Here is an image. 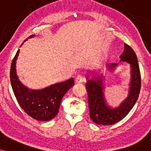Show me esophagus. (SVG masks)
I'll return each mask as SVG.
<instances>
[{"mask_svg":"<svg viewBox=\"0 0 151 151\" xmlns=\"http://www.w3.org/2000/svg\"><path fill=\"white\" fill-rule=\"evenodd\" d=\"M83 81V77L82 75L79 74L77 77H76V82L77 83H82Z\"/></svg>","mask_w":151,"mask_h":151,"instance_id":"esophagus-1","label":"esophagus"}]
</instances>
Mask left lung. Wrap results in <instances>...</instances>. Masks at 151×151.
Returning a JSON list of instances; mask_svg holds the SVG:
<instances>
[{
    "mask_svg": "<svg viewBox=\"0 0 151 151\" xmlns=\"http://www.w3.org/2000/svg\"><path fill=\"white\" fill-rule=\"evenodd\" d=\"M120 62L130 65V81L128 96L117 107L108 104L105 97V76L99 72L86 75V88L88 93L90 117L97 124L111 125L126 117L137 101L141 89V74L137 55L129 46L124 43V51L119 56ZM119 65L118 63L107 64V70L112 72Z\"/></svg>",
    "mask_w": 151,
    "mask_h": 151,
    "instance_id": "obj_1",
    "label": "left lung"
}]
</instances>
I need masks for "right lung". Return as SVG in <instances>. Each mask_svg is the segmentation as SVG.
Here are the masks:
<instances>
[{
  "mask_svg": "<svg viewBox=\"0 0 151 151\" xmlns=\"http://www.w3.org/2000/svg\"><path fill=\"white\" fill-rule=\"evenodd\" d=\"M34 36L35 35H32L28 39ZM19 53L18 50L12 60L10 74V82L16 99L24 111L32 118L39 121L50 120L58 115L63 96L74 85L73 78L41 89L28 88L21 82L17 75L16 61Z\"/></svg>",
  "mask_w": 151,
  "mask_h": 151,
  "instance_id": "1",
  "label": "right lung"
}]
</instances>
